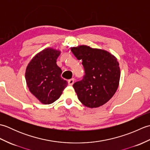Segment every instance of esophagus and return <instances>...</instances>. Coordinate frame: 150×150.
Instances as JSON below:
<instances>
[{
    "instance_id": "obj_1",
    "label": "esophagus",
    "mask_w": 150,
    "mask_h": 150,
    "mask_svg": "<svg viewBox=\"0 0 150 150\" xmlns=\"http://www.w3.org/2000/svg\"><path fill=\"white\" fill-rule=\"evenodd\" d=\"M74 81H75L74 79H69V80H68L69 86H72L73 84V83H74Z\"/></svg>"
}]
</instances>
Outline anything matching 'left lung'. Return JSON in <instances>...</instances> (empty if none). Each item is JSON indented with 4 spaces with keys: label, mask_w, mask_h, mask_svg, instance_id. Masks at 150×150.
Masks as SVG:
<instances>
[{
    "label": "left lung",
    "mask_w": 150,
    "mask_h": 150,
    "mask_svg": "<svg viewBox=\"0 0 150 150\" xmlns=\"http://www.w3.org/2000/svg\"><path fill=\"white\" fill-rule=\"evenodd\" d=\"M71 51L82 60L85 71L83 79L73 85L79 100L90 108L103 106L119 87L120 70L117 58L108 51L86 45L71 47Z\"/></svg>",
    "instance_id": "1"
}]
</instances>
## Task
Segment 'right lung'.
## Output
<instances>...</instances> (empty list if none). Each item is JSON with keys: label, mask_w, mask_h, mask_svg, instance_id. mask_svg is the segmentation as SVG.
I'll return each instance as SVG.
<instances>
[{"label": "right lung", "mask_w": 150, "mask_h": 150, "mask_svg": "<svg viewBox=\"0 0 150 150\" xmlns=\"http://www.w3.org/2000/svg\"><path fill=\"white\" fill-rule=\"evenodd\" d=\"M60 50L47 47L35 55L26 69L25 78L30 91L44 104L53 103L60 97L68 82L60 77L57 64Z\"/></svg>", "instance_id": "obj_1"}]
</instances>
